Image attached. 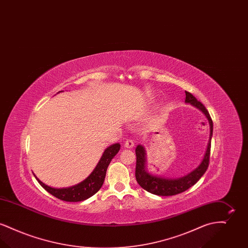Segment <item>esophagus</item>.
<instances>
[{"instance_id": "34e87169", "label": "esophagus", "mask_w": 248, "mask_h": 248, "mask_svg": "<svg viewBox=\"0 0 248 248\" xmlns=\"http://www.w3.org/2000/svg\"><path fill=\"white\" fill-rule=\"evenodd\" d=\"M124 147L125 148H128V149H131V148H133L134 147V145H135V143H134V141L133 140H125L124 141Z\"/></svg>"}]
</instances>
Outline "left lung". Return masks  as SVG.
<instances>
[{
	"label": "left lung",
	"mask_w": 248,
	"mask_h": 248,
	"mask_svg": "<svg viewBox=\"0 0 248 248\" xmlns=\"http://www.w3.org/2000/svg\"><path fill=\"white\" fill-rule=\"evenodd\" d=\"M186 98L185 102L197 108L205 115L208 120L210 133L209 140L206 146V151L203 154V157L199 165L190 171L187 175L177 178L161 177L158 175L151 174L147 169V154L146 150L142 145H139L136 148L137 155V164H136V179L140 186L156 195L159 196H172L178 193H181L193 186L202 176L205 173L208 165H209V156H210V148H211V140L213 136L212 119L209 115V112L200 101L196 99L193 94L185 91Z\"/></svg>",
	"instance_id": "obj_1"
}]
</instances>
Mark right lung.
Instances as JSON below:
<instances>
[{
    "mask_svg": "<svg viewBox=\"0 0 248 248\" xmlns=\"http://www.w3.org/2000/svg\"><path fill=\"white\" fill-rule=\"evenodd\" d=\"M62 92V91H59ZM121 145L119 143L112 144L105 149L100 160L97 165H95L92 173L86 177L82 182L71 186L69 188H53L47 186L44 182H42L38 177H36L37 181L40 185L48 191L50 194L60 200L66 202H81L86 200L96 193L103 185L104 179L106 177L107 168L109 165L112 158L118 154Z\"/></svg>",
    "mask_w": 248,
    "mask_h": 248,
    "instance_id": "add662e5",
    "label": "right lung"
}]
</instances>
